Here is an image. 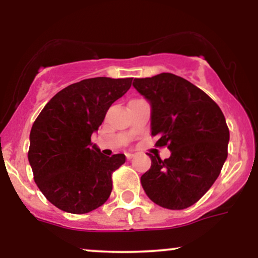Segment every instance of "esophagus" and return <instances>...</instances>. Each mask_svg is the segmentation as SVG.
Returning <instances> with one entry per match:
<instances>
[{"instance_id": "1", "label": "esophagus", "mask_w": 258, "mask_h": 258, "mask_svg": "<svg viewBox=\"0 0 258 258\" xmlns=\"http://www.w3.org/2000/svg\"><path fill=\"white\" fill-rule=\"evenodd\" d=\"M133 154H131V153H128V154H126V158H127V160H131L132 158H133Z\"/></svg>"}]
</instances>
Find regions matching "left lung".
Masks as SVG:
<instances>
[{"label":"left lung","mask_w":258,"mask_h":258,"mask_svg":"<svg viewBox=\"0 0 258 258\" xmlns=\"http://www.w3.org/2000/svg\"><path fill=\"white\" fill-rule=\"evenodd\" d=\"M133 86L152 104V136L168 159L148 154L152 166L142 186L156 205L183 210L194 205L220 176L228 155L229 130L220 106L180 76L162 73L135 79Z\"/></svg>","instance_id":"1"}]
</instances>
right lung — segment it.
Returning <instances> with one entry per match:
<instances>
[{
	"label": "right lung",
	"instance_id": "obj_1",
	"mask_svg": "<svg viewBox=\"0 0 258 258\" xmlns=\"http://www.w3.org/2000/svg\"><path fill=\"white\" fill-rule=\"evenodd\" d=\"M131 85L132 78L82 80L58 92L35 120L29 162L38 189L55 207L82 215L110 197L111 174L126 156L103 155L91 136Z\"/></svg>",
	"mask_w": 258,
	"mask_h": 258
}]
</instances>
